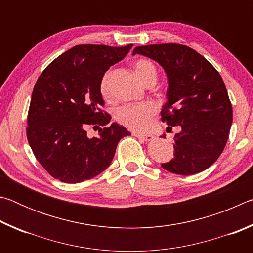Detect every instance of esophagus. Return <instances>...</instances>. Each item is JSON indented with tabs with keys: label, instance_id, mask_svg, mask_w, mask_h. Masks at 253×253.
<instances>
[{
	"label": "esophagus",
	"instance_id": "34e87169",
	"mask_svg": "<svg viewBox=\"0 0 253 253\" xmlns=\"http://www.w3.org/2000/svg\"><path fill=\"white\" fill-rule=\"evenodd\" d=\"M134 136L143 138L144 140H146V142H151V140L154 139V136L148 135V134H140V132H134Z\"/></svg>",
	"mask_w": 253,
	"mask_h": 253
}]
</instances>
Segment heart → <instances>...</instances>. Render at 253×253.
<instances>
[{"instance_id": "b5f03b06", "label": "heart", "mask_w": 253, "mask_h": 253, "mask_svg": "<svg viewBox=\"0 0 253 253\" xmlns=\"http://www.w3.org/2000/svg\"><path fill=\"white\" fill-rule=\"evenodd\" d=\"M136 75L145 84L149 79H156V68L147 59H138L134 63ZM100 92L105 99L110 98L109 72L102 76L100 80ZM156 113V107L153 104L125 105L119 107L115 113V118L124 126L135 130H146L151 126L152 118Z\"/></svg>"}]
</instances>
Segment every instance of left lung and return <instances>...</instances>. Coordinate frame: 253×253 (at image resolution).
<instances>
[{
	"label": "left lung",
	"mask_w": 253,
	"mask_h": 253,
	"mask_svg": "<svg viewBox=\"0 0 253 253\" xmlns=\"http://www.w3.org/2000/svg\"><path fill=\"white\" fill-rule=\"evenodd\" d=\"M136 53L153 59L165 70L169 88L162 122L181 126L174 137V158L162 168L179 175L209 169L223 152L232 125V106L222 77L186 45H142L132 51Z\"/></svg>",
	"instance_id": "left-lung-1"
}]
</instances>
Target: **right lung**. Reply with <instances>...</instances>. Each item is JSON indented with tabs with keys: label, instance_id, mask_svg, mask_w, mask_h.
Masks as SVG:
<instances>
[{
	"label": "right lung",
	"instance_id": "obj_1",
	"mask_svg": "<svg viewBox=\"0 0 253 253\" xmlns=\"http://www.w3.org/2000/svg\"><path fill=\"white\" fill-rule=\"evenodd\" d=\"M132 44L76 45L42 71L33 88L27 137L34 156L51 176L65 183L90 179L108 168L119 140L130 135L104 113L100 80ZM88 125L105 126L89 139Z\"/></svg>",
	"mask_w": 253,
	"mask_h": 253
}]
</instances>
